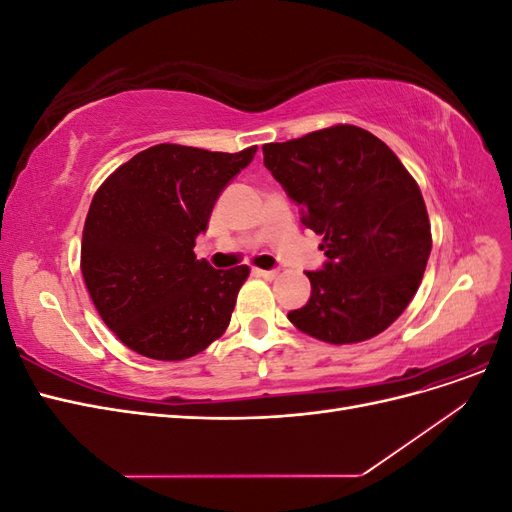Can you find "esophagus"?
I'll use <instances>...</instances> for the list:
<instances>
[{"instance_id": "obj_1", "label": "esophagus", "mask_w": 512, "mask_h": 512, "mask_svg": "<svg viewBox=\"0 0 512 512\" xmlns=\"http://www.w3.org/2000/svg\"><path fill=\"white\" fill-rule=\"evenodd\" d=\"M254 273L258 275V277H262V280H275V277H277V273H280V271H277V269H271V271H267V269H254Z\"/></svg>"}]
</instances>
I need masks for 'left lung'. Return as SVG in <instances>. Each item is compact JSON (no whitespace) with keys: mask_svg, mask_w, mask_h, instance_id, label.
Returning <instances> with one entry per match:
<instances>
[{"mask_svg":"<svg viewBox=\"0 0 512 512\" xmlns=\"http://www.w3.org/2000/svg\"><path fill=\"white\" fill-rule=\"evenodd\" d=\"M262 153L327 256L324 269L307 271L312 297L288 320L337 346L389 329L421 286L431 252L414 177L378 136L348 123L267 143Z\"/></svg>","mask_w":512,"mask_h":512,"instance_id":"1","label":"left lung"}]
</instances>
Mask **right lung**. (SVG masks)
Listing matches in <instances>:
<instances>
[{
    "mask_svg": "<svg viewBox=\"0 0 512 512\" xmlns=\"http://www.w3.org/2000/svg\"><path fill=\"white\" fill-rule=\"evenodd\" d=\"M256 149L162 143L121 164L94 194L83 280L106 327L130 350L183 361L224 335L250 267L213 269L194 245L220 192Z\"/></svg>",
    "mask_w": 512,
    "mask_h": 512,
    "instance_id": "right-lung-1",
    "label": "right lung"
}]
</instances>
